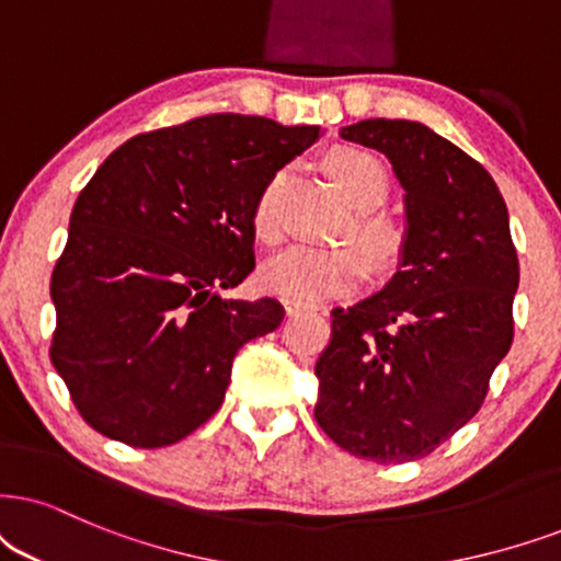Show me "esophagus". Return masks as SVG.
Listing matches in <instances>:
<instances>
[{"label": "esophagus", "mask_w": 561, "mask_h": 561, "mask_svg": "<svg viewBox=\"0 0 561 561\" xmlns=\"http://www.w3.org/2000/svg\"><path fill=\"white\" fill-rule=\"evenodd\" d=\"M285 308H287V316H300V313H308V310H313V305H302V302L287 300Z\"/></svg>", "instance_id": "34e87169"}]
</instances>
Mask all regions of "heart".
Here are the masks:
<instances>
[{"label": "heart", "instance_id": "1", "mask_svg": "<svg viewBox=\"0 0 561 561\" xmlns=\"http://www.w3.org/2000/svg\"><path fill=\"white\" fill-rule=\"evenodd\" d=\"M323 170L354 207H375L388 194V173L380 158L363 147H333L323 158ZM285 173H274L264 183L253 204V232L264 243H276L282 236L279 196ZM357 232L367 251L378 261L393 256L399 248V230L380 215H359ZM367 276V259L357 245H289L261 268V282L268 293L287 300L313 305L329 297L350 293Z\"/></svg>", "mask_w": 561, "mask_h": 561}]
</instances>
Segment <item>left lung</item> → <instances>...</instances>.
Returning <instances> with one entry per match:
<instances>
[{"instance_id": "obj_1", "label": "left lung", "mask_w": 561, "mask_h": 561, "mask_svg": "<svg viewBox=\"0 0 561 561\" xmlns=\"http://www.w3.org/2000/svg\"><path fill=\"white\" fill-rule=\"evenodd\" d=\"M339 134L391 160L407 191V236L380 293L331 310L316 422L352 456L407 463L484 403L513 344L517 253L497 183L453 141L403 118Z\"/></svg>"}]
</instances>
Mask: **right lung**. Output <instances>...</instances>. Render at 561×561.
Instances as JSON below:
<instances>
[{
	"label": "right lung",
	"instance_id": "add662e5",
	"mask_svg": "<svg viewBox=\"0 0 561 561\" xmlns=\"http://www.w3.org/2000/svg\"><path fill=\"white\" fill-rule=\"evenodd\" d=\"M321 126L211 113L137 134L77 196L51 274V363L82 420L165 448L222 407L232 357L274 331V297L228 300L256 266L253 204Z\"/></svg>",
	"mask_w": 561,
	"mask_h": 561
}]
</instances>
